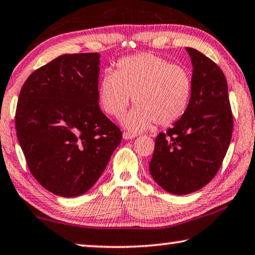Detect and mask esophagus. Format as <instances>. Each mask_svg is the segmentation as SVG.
<instances>
[{
	"label": "esophagus",
	"mask_w": 255,
	"mask_h": 255,
	"mask_svg": "<svg viewBox=\"0 0 255 255\" xmlns=\"http://www.w3.org/2000/svg\"><path fill=\"white\" fill-rule=\"evenodd\" d=\"M123 136H124V139H132V138H135V137L137 136L136 134H131V132H128V131H124V134H123Z\"/></svg>",
	"instance_id": "34e87169"
}]
</instances>
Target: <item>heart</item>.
<instances>
[{"label":"heart","mask_w":255,"mask_h":255,"mask_svg":"<svg viewBox=\"0 0 255 255\" xmlns=\"http://www.w3.org/2000/svg\"><path fill=\"white\" fill-rule=\"evenodd\" d=\"M193 83L185 68L161 56L140 53L121 59L107 71L98 90L99 103L109 116H123L131 100L137 106L123 119L124 126L142 131L155 123L169 126L185 115Z\"/></svg>","instance_id":"heart-1"}]
</instances>
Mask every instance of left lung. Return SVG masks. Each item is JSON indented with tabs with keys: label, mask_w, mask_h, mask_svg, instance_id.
<instances>
[{
	"label": "left lung",
	"mask_w": 255,
	"mask_h": 255,
	"mask_svg": "<svg viewBox=\"0 0 255 255\" xmlns=\"http://www.w3.org/2000/svg\"><path fill=\"white\" fill-rule=\"evenodd\" d=\"M193 64V91L185 115L155 138L148 164L165 192L186 195L211 181L227 153L233 115L224 72L208 56L186 47Z\"/></svg>",
	"instance_id": "1"
}]
</instances>
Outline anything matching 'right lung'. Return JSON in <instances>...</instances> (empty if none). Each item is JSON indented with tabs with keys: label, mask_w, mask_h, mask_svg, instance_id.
<instances>
[{
	"label": "right lung",
	"mask_w": 255,
	"mask_h": 255,
	"mask_svg": "<svg viewBox=\"0 0 255 255\" xmlns=\"http://www.w3.org/2000/svg\"><path fill=\"white\" fill-rule=\"evenodd\" d=\"M100 54H63L28 77L15 130L28 168L48 192L76 197L94 186L123 138L101 111Z\"/></svg>",
	"instance_id": "add662e5"
}]
</instances>
